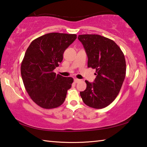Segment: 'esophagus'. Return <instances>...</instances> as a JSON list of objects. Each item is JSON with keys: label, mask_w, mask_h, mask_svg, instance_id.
<instances>
[{"label": "esophagus", "mask_w": 147, "mask_h": 147, "mask_svg": "<svg viewBox=\"0 0 147 147\" xmlns=\"http://www.w3.org/2000/svg\"><path fill=\"white\" fill-rule=\"evenodd\" d=\"M80 79H78V78H74V82L75 83H78V82H80Z\"/></svg>", "instance_id": "1"}]
</instances>
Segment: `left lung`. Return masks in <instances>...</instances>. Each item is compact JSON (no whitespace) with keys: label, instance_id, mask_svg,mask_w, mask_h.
I'll return each mask as SVG.
<instances>
[{"label":"left lung","instance_id":"obj_1","mask_svg":"<svg viewBox=\"0 0 147 147\" xmlns=\"http://www.w3.org/2000/svg\"><path fill=\"white\" fill-rule=\"evenodd\" d=\"M88 58V67L96 69L93 83L86 80L87 88L80 96L87 106L102 109L115 100L126 76L124 55L110 39L97 34L79 35Z\"/></svg>","mask_w":147,"mask_h":147}]
</instances>
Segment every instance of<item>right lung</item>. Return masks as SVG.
<instances>
[{
	"instance_id": "obj_1",
	"label": "right lung",
	"mask_w": 147,
	"mask_h": 147,
	"mask_svg": "<svg viewBox=\"0 0 147 147\" xmlns=\"http://www.w3.org/2000/svg\"><path fill=\"white\" fill-rule=\"evenodd\" d=\"M76 38V34H47L32 41L26 49L21 65L22 79L32 100L41 108H58L65 100L73 78L53 71Z\"/></svg>"
}]
</instances>
